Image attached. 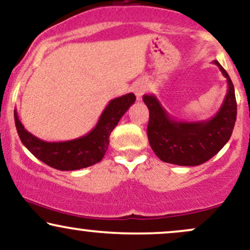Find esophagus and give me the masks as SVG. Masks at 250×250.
Listing matches in <instances>:
<instances>
[{
    "label": "esophagus",
    "instance_id": "34e87169",
    "mask_svg": "<svg viewBox=\"0 0 250 250\" xmlns=\"http://www.w3.org/2000/svg\"><path fill=\"white\" fill-rule=\"evenodd\" d=\"M146 89H147V84H146L145 82H136L135 84L133 85V91L135 93V95H136L137 100H141L143 94L146 93Z\"/></svg>",
    "mask_w": 250,
    "mask_h": 250
}]
</instances>
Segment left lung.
<instances>
[{"instance_id":"1","label":"left lung","mask_w":250,"mask_h":250,"mask_svg":"<svg viewBox=\"0 0 250 250\" xmlns=\"http://www.w3.org/2000/svg\"><path fill=\"white\" fill-rule=\"evenodd\" d=\"M214 64L227 79L228 90L219 111L211 119L197 122L176 121L156 96H143V102L149 109V145L163 162L187 167L202 165L219 153L230 139L237 113L234 85L216 60Z\"/></svg>"}]
</instances>
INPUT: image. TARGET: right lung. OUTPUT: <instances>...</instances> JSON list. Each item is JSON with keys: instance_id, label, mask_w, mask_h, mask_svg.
<instances>
[{"instance_id": "1", "label": "right lung", "mask_w": 250, "mask_h": 250, "mask_svg": "<svg viewBox=\"0 0 250 250\" xmlns=\"http://www.w3.org/2000/svg\"><path fill=\"white\" fill-rule=\"evenodd\" d=\"M136 97L133 93L111 100L91 131L79 139L63 142H47L34 136L19 120L14 110L15 125L25 148L40 161L59 170H77L99 163L109 146V136Z\"/></svg>"}]
</instances>
